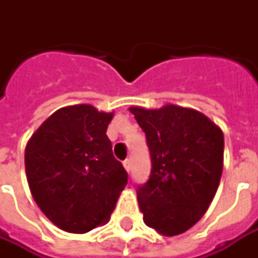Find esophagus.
Returning a JSON list of instances; mask_svg holds the SVG:
<instances>
[{"instance_id":"esophagus-1","label":"esophagus","mask_w":258,"mask_h":258,"mask_svg":"<svg viewBox=\"0 0 258 258\" xmlns=\"http://www.w3.org/2000/svg\"><path fill=\"white\" fill-rule=\"evenodd\" d=\"M123 166H124L125 171L130 172V170H131V162H130V159H125V161L123 162Z\"/></svg>"}]
</instances>
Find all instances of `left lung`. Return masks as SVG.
Segmentation results:
<instances>
[{
	"label": "left lung",
	"instance_id": "8db88e82",
	"mask_svg": "<svg viewBox=\"0 0 258 258\" xmlns=\"http://www.w3.org/2000/svg\"><path fill=\"white\" fill-rule=\"evenodd\" d=\"M146 133L151 175L138 188L143 221L161 236L182 234L212 204L224 167V134L205 113L176 104L133 105Z\"/></svg>",
	"mask_w": 258,
	"mask_h": 258
}]
</instances>
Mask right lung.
Wrapping results in <instances>:
<instances>
[{"label":"right lung","mask_w":258,"mask_h":258,"mask_svg":"<svg viewBox=\"0 0 258 258\" xmlns=\"http://www.w3.org/2000/svg\"><path fill=\"white\" fill-rule=\"evenodd\" d=\"M113 112L91 104L53 112L25 147L30 192L48 220L64 232L83 234L109 221L127 172L113 158L107 127Z\"/></svg>","instance_id":"1"}]
</instances>
